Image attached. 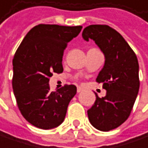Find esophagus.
Segmentation results:
<instances>
[{"mask_svg": "<svg viewBox=\"0 0 148 148\" xmlns=\"http://www.w3.org/2000/svg\"><path fill=\"white\" fill-rule=\"evenodd\" d=\"M77 93H80V92H82V91H83V88H82V87H77Z\"/></svg>", "mask_w": 148, "mask_h": 148, "instance_id": "esophagus-1", "label": "esophagus"}]
</instances>
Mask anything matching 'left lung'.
Returning <instances> with one entry per match:
<instances>
[{"instance_id": "8db88e82", "label": "left lung", "mask_w": 148, "mask_h": 148, "mask_svg": "<svg viewBox=\"0 0 148 148\" xmlns=\"http://www.w3.org/2000/svg\"><path fill=\"white\" fill-rule=\"evenodd\" d=\"M82 36L87 42L94 40L105 55L96 82L103 83L106 95L100 98L95 94L88 117L95 129L109 131L124 123L132 111L140 88L138 60L124 38L108 25H91Z\"/></svg>"}]
</instances>
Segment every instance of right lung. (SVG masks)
I'll use <instances>...</instances> for the list:
<instances>
[{"instance_id": "right-lung-1", "label": "right lung", "mask_w": 148, "mask_h": 148, "mask_svg": "<svg viewBox=\"0 0 148 148\" xmlns=\"http://www.w3.org/2000/svg\"><path fill=\"white\" fill-rule=\"evenodd\" d=\"M82 28L38 25L28 32L14 54L12 89L17 105L23 117L39 129L61 124L77 94L75 85L65 84L52 92L48 83L53 72H63L64 50Z\"/></svg>"}]
</instances>
